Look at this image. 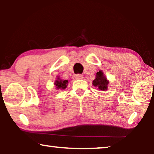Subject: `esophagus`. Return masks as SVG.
Instances as JSON below:
<instances>
[{
    "label": "esophagus",
    "instance_id": "obj_1",
    "mask_svg": "<svg viewBox=\"0 0 154 154\" xmlns=\"http://www.w3.org/2000/svg\"><path fill=\"white\" fill-rule=\"evenodd\" d=\"M75 79H82L83 75H80V74H77V75H75Z\"/></svg>",
    "mask_w": 154,
    "mask_h": 154
}]
</instances>
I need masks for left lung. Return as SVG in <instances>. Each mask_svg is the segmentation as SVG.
Here are the masks:
<instances>
[{
  "mask_svg": "<svg viewBox=\"0 0 154 154\" xmlns=\"http://www.w3.org/2000/svg\"><path fill=\"white\" fill-rule=\"evenodd\" d=\"M109 81L106 79V77L104 74L103 71L100 70L98 72H96V78L93 80L92 84L94 86L98 88L99 90L106 91L108 90V84Z\"/></svg>",
  "mask_w": 154,
  "mask_h": 154,
  "instance_id": "obj_1",
  "label": "left lung"
}]
</instances>
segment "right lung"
Returning <instances> with one entry per match:
<instances>
[{
    "instance_id": "right-lung-1",
    "label": "right lung",
    "mask_w": 154,
    "mask_h": 154,
    "mask_svg": "<svg viewBox=\"0 0 154 154\" xmlns=\"http://www.w3.org/2000/svg\"><path fill=\"white\" fill-rule=\"evenodd\" d=\"M68 83H69L68 80L62 79H60V77H59V76H57L54 84L56 90H64L66 88Z\"/></svg>"
}]
</instances>
